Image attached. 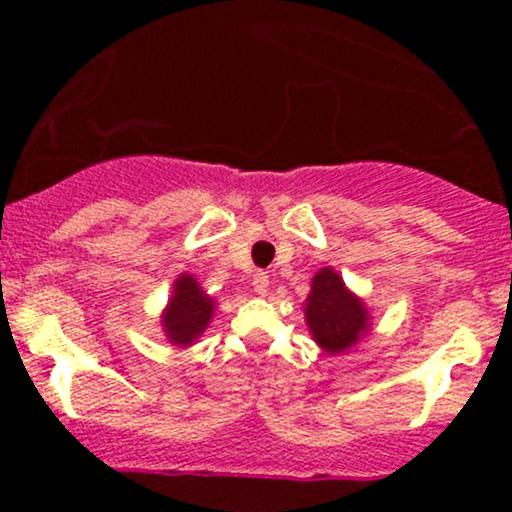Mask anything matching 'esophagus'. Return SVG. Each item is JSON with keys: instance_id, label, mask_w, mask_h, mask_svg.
Instances as JSON below:
<instances>
[{"instance_id": "1", "label": "esophagus", "mask_w": 512, "mask_h": 512, "mask_svg": "<svg viewBox=\"0 0 512 512\" xmlns=\"http://www.w3.org/2000/svg\"><path fill=\"white\" fill-rule=\"evenodd\" d=\"M252 289H255V293H260V296H264V293L269 291V274L257 272L252 276Z\"/></svg>"}]
</instances>
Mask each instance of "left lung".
<instances>
[{
  "instance_id": "1",
  "label": "left lung",
  "mask_w": 512,
  "mask_h": 512,
  "mask_svg": "<svg viewBox=\"0 0 512 512\" xmlns=\"http://www.w3.org/2000/svg\"><path fill=\"white\" fill-rule=\"evenodd\" d=\"M303 310L317 346L332 356L351 349L370 327L366 305L346 289L344 279L332 267H322L313 276Z\"/></svg>"
}]
</instances>
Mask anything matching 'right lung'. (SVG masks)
I'll list each match as a JSON object with an SVG mask.
<instances>
[{"label":"right lung","instance_id":"1","mask_svg":"<svg viewBox=\"0 0 512 512\" xmlns=\"http://www.w3.org/2000/svg\"><path fill=\"white\" fill-rule=\"evenodd\" d=\"M214 317V298L202 291L192 274H180L173 284V296L161 315L163 332L175 346H190L202 337Z\"/></svg>","mask_w":512,"mask_h":512}]
</instances>
